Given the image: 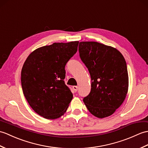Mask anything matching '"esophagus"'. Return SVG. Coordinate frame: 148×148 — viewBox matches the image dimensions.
<instances>
[{
  "instance_id": "esophagus-1",
  "label": "esophagus",
  "mask_w": 148,
  "mask_h": 148,
  "mask_svg": "<svg viewBox=\"0 0 148 148\" xmlns=\"http://www.w3.org/2000/svg\"><path fill=\"white\" fill-rule=\"evenodd\" d=\"M73 90L75 91H77L78 90V86H74L73 87Z\"/></svg>"
}]
</instances>
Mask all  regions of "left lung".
Wrapping results in <instances>:
<instances>
[{
	"mask_svg": "<svg viewBox=\"0 0 148 148\" xmlns=\"http://www.w3.org/2000/svg\"><path fill=\"white\" fill-rule=\"evenodd\" d=\"M79 52L91 79V91L83 101L94 116L107 117L121 106L127 93L125 58L115 48L96 42H80Z\"/></svg>",
	"mask_w": 148,
	"mask_h": 148,
	"instance_id": "obj_1",
	"label": "left lung"
}]
</instances>
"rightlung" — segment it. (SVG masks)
<instances>
[{"label":"right lung","instance_id":"1","mask_svg":"<svg viewBox=\"0 0 148 148\" xmlns=\"http://www.w3.org/2000/svg\"><path fill=\"white\" fill-rule=\"evenodd\" d=\"M79 42L54 43L34 50L21 71L24 95L39 115L56 119L64 114L73 98L65 84V66L76 53Z\"/></svg>","mask_w":148,"mask_h":148}]
</instances>
